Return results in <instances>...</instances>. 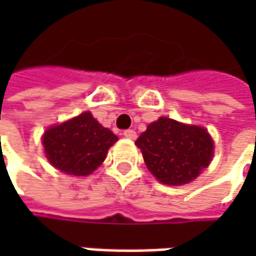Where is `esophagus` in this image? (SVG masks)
Returning <instances> with one entry per match:
<instances>
[{"label": "esophagus", "instance_id": "esophagus-1", "mask_svg": "<svg viewBox=\"0 0 256 256\" xmlns=\"http://www.w3.org/2000/svg\"><path fill=\"white\" fill-rule=\"evenodd\" d=\"M122 135L128 140H136V132L134 130H126V131H124Z\"/></svg>", "mask_w": 256, "mask_h": 256}]
</instances>
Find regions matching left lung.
Wrapping results in <instances>:
<instances>
[{"label":"left lung","mask_w":256,"mask_h":256,"mask_svg":"<svg viewBox=\"0 0 256 256\" xmlns=\"http://www.w3.org/2000/svg\"><path fill=\"white\" fill-rule=\"evenodd\" d=\"M135 145L141 150L146 168L165 185L194 181L214 156V141L205 128L166 116L150 124Z\"/></svg>","instance_id":"1"}]
</instances>
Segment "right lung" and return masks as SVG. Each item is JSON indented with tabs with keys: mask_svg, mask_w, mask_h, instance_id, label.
I'll return each mask as SVG.
<instances>
[{
	"mask_svg": "<svg viewBox=\"0 0 256 256\" xmlns=\"http://www.w3.org/2000/svg\"><path fill=\"white\" fill-rule=\"evenodd\" d=\"M118 136L104 128L91 112H82L44 132L42 145L50 164L61 172L86 176L106 158Z\"/></svg>",
	"mask_w": 256,
	"mask_h": 256,
	"instance_id": "1",
	"label": "right lung"
}]
</instances>
